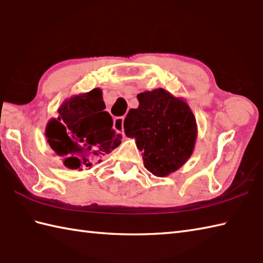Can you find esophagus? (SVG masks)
Returning a JSON list of instances; mask_svg holds the SVG:
<instances>
[{
	"instance_id": "34e87169",
	"label": "esophagus",
	"mask_w": 263,
	"mask_h": 263,
	"mask_svg": "<svg viewBox=\"0 0 263 263\" xmlns=\"http://www.w3.org/2000/svg\"><path fill=\"white\" fill-rule=\"evenodd\" d=\"M124 117H117L114 120V128L122 135H124Z\"/></svg>"
}]
</instances>
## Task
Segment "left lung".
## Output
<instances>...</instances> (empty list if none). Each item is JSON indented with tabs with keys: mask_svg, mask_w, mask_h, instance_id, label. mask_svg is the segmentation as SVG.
Returning <instances> with one entry per match:
<instances>
[{
	"mask_svg": "<svg viewBox=\"0 0 263 263\" xmlns=\"http://www.w3.org/2000/svg\"><path fill=\"white\" fill-rule=\"evenodd\" d=\"M137 99L138 108L125 118V134L135 138L144 167L165 177L183 167L194 151L196 119L185 100L163 88L139 93Z\"/></svg>",
	"mask_w": 263,
	"mask_h": 263,
	"instance_id": "obj_1",
	"label": "left lung"
}]
</instances>
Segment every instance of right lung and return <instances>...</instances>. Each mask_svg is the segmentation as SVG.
I'll return each mask as SVG.
<instances>
[{
  "label": "right lung",
  "instance_id": "add662e5",
  "mask_svg": "<svg viewBox=\"0 0 263 263\" xmlns=\"http://www.w3.org/2000/svg\"><path fill=\"white\" fill-rule=\"evenodd\" d=\"M100 88L63 101L58 118L49 120L45 136L52 151L69 169H90L121 144L112 128Z\"/></svg>",
  "mask_w": 263,
  "mask_h": 263
}]
</instances>
